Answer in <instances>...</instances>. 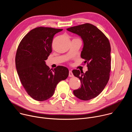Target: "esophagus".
I'll list each match as a JSON object with an SVG mask.
<instances>
[{
    "mask_svg": "<svg viewBox=\"0 0 132 132\" xmlns=\"http://www.w3.org/2000/svg\"><path fill=\"white\" fill-rule=\"evenodd\" d=\"M69 77H73V73L72 72V71H71V70H70L69 71Z\"/></svg>",
    "mask_w": 132,
    "mask_h": 132,
    "instance_id": "34e87169",
    "label": "esophagus"
}]
</instances>
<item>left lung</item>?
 <instances>
[{
	"label": "left lung",
	"instance_id": "obj_1",
	"mask_svg": "<svg viewBox=\"0 0 132 132\" xmlns=\"http://www.w3.org/2000/svg\"><path fill=\"white\" fill-rule=\"evenodd\" d=\"M81 38L84 45L81 57L87 64L85 72L72 70L74 76L81 82V87L73 91L82 100H89L97 97L106 85L111 70V46L105 35L96 26L85 23L67 29Z\"/></svg>",
	"mask_w": 132,
	"mask_h": 132
}]
</instances>
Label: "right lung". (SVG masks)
<instances>
[{
    "label": "right lung",
    "mask_w": 132,
    "mask_h": 132,
    "mask_svg": "<svg viewBox=\"0 0 132 132\" xmlns=\"http://www.w3.org/2000/svg\"><path fill=\"white\" fill-rule=\"evenodd\" d=\"M63 30L38 27L27 33L18 46L15 67L21 82L33 99L43 101L50 98L56 86L68 76V69L58 66L52 70L45 61L52 52L55 34Z\"/></svg>",
    "instance_id": "1"
}]
</instances>
